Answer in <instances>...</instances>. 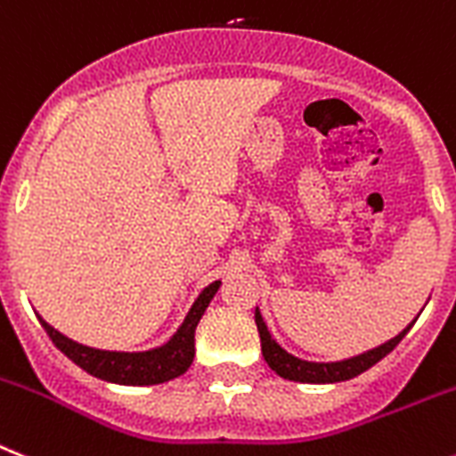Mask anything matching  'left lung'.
I'll return each instance as SVG.
<instances>
[{"label": "left lung", "instance_id": "8db88e82", "mask_svg": "<svg viewBox=\"0 0 456 456\" xmlns=\"http://www.w3.org/2000/svg\"><path fill=\"white\" fill-rule=\"evenodd\" d=\"M255 322H257V331L259 338H262V354L266 359V364L278 373L285 380H294V382H313V385H324V382H343L350 380V378L359 376V373H364L366 369H370L373 364H378L382 357H387L389 352L394 347L399 346L401 338H403L411 327H405L396 338L387 340V343H382L380 347L376 350H369L364 354H359V357L346 359V362H331V364H315V362H304V359L294 357L289 352L282 350L273 338H271L269 329L264 324L262 313L259 308L255 311Z\"/></svg>", "mask_w": 456, "mask_h": 456}]
</instances>
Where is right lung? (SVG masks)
I'll use <instances>...</instances> for the list:
<instances>
[{
  "label": "right lung",
  "instance_id": "obj_1",
  "mask_svg": "<svg viewBox=\"0 0 456 456\" xmlns=\"http://www.w3.org/2000/svg\"><path fill=\"white\" fill-rule=\"evenodd\" d=\"M220 281L210 282L204 292L199 294V299L187 313L183 327L175 331L174 338L162 347L148 352H109V350H94V347L80 346L76 340L67 338L60 334L57 329L41 320V327L45 334L51 336L60 350L67 354L76 366L87 370L90 376L102 378L106 382H116V385H159V382L174 380L183 376L194 359V329L199 320L208 308L210 299L216 297Z\"/></svg>",
  "mask_w": 456,
  "mask_h": 456
}]
</instances>
